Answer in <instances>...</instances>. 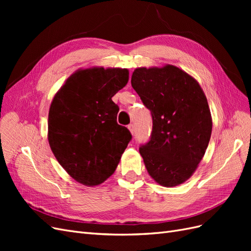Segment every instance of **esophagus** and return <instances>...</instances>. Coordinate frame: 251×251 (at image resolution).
<instances>
[{
	"label": "esophagus",
	"instance_id": "34e87169",
	"mask_svg": "<svg viewBox=\"0 0 251 251\" xmlns=\"http://www.w3.org/2000/svg\"><path fill=\"white\" fill-rule=\"evenodd\" d=\"M127 127H128V130H130V132L132 133V134H134L135 133V126L133 125V124H130L127 126Z\"/></svg>",
	"mask_w": 251,
	"mask_h": 251
}]
</instances>
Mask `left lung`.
Wrapping results in <instances>:
<instances>
[{"label":"left lung","instance_id":"8db88e82","mask_svg":"<svg viewBox=\"0 0 251 251\" xmlns=\"http://www.w3.org/2000/svg\"><path fill=\"white\" fill-rule=\"evenodd\" d=\"M131 83L150 110L153 128L139 153L157 183H183L203 158L211 135L207 100L191 75L179 68H138Z\"/></svg>","mask_w":251,"mask_h":251}]
</instances>
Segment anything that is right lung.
<instances>
[{
	"mask_svg": "<svg viewBox=\"0 0 251 251\" xmlns=\"http://www.w3.org/2000/svg\"><path fill=\"white\" fill-rule=\"evenodd\" d=\"M128 80L126 69L79 70L67 79L52 100L48 140L59 164L79 183L94 186L115 172L132 139L117 124L112 100Z\"/></svg>",
	"mask_w": 251,
	"mask_h": 251,
	"instance_id": "add662e5",
	"label": "right lung"
}]
</instances>
